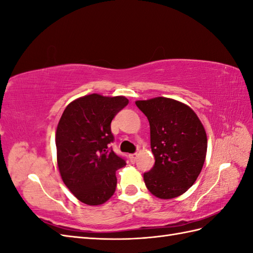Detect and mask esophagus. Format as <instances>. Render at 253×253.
Masks as SVG:
<instances>
[{
	"mask_svg": "<svg viewBox=\"0 0 253 253\" xmlns=\"http://www.w3.org/2000/svg\"><path fill=\"white\" fill-rule=\"evenodd\" d=\"M137 157H138V154H137V153H131V154H129V159H130V161H131L132 163H135V162H136Z\"/></svg>",
	"mask_w": 253,
	"mask_h": 253,
	"instance_id": "esophagus-1",
	"label": "esophagus"
}]
</instances>
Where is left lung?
Listing matches in <instances>:
<instances>
[{
    "label": "left lung",
    "instance_id": "obj_1",
    "mask_svg": "<svg viewBox=\"0 0 253 253\" xmlns=\"http://www.w3.org/2000/svg\"><path fill=\"white\" fill-rule=\"evenodd\" d=\"M150 124L155 163L143 174L148 190L160 199H173L195 184L206 161V129L189 106L173 99L136 101Z\"/></svg>",
    "mask_w": 253,
    "mask_h": 253
}]
</instances>
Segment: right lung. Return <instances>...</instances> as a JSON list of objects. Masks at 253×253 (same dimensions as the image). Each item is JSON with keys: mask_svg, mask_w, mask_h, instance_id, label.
I'll return each mask as SVG.
<instances>
[{"mask_svg": "<svg viewBox=\"0 0 253 253\" xmlns=\"http://www.w3.org/2000/svg\"><path fill=\"white\" fill-rule=\"evenodd\" d=\"M127 104L123 95H84L71 102L58 122V170L73 195L88 206H100L114 195L115 171L126 165L109 144L114 140L111 122Z\"/></svg>", "mask_w": 253, "mask_h": 253, "instance_id": "1", "label": "right lung"}]
</instances>
